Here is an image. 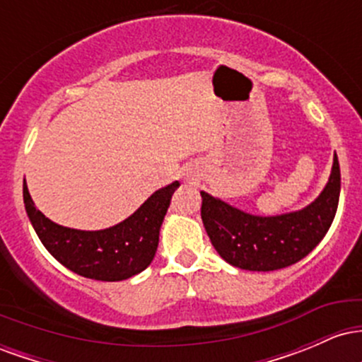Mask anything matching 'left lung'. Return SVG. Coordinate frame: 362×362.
<instances>
[{
	"instance_id": "8db88e82",
	"label": "left lung",
	"mask_w": 362,
	"mask_h": 362,
	"mask_svg": "<svg viewBox=\"0 0 362 362\" xmlns=\"http://www.w3.org/2000/svg\"><path fill=\"white\" fill-rule=\"evenodd\" d=\"M201 216L216 252L233 267L269 272L305 259L327 235L337 213L340 167L334 155L323 190L303 209L276 216L250 214L201 190Z\"/></svg>"
}]
</instances>
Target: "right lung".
I'll use <instances>...</instances> for the list:
<instances>
[{
	"instance_id": "right-lung-1",
	"label": "right lung",
	"mask_w": 362,
	"mask_h": 362,
	"mask_svg": "<svg viewBox=\"0 0 362 362\" xmlns=\"http://www.w3.org/2000/svg\"><path fill=\"white\" fill-rule=\"evenodd\" d=\"M180 187L173 182L153 192L129 218L105 230H74L45 218L23 180V204L30 224L47 252L74 274L95 281H124L155 259L170 201Z\"/></svg>"
}]
</instances>
